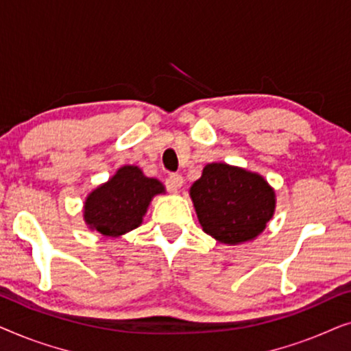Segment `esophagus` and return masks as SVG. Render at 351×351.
Masks as SVG:
<instances>
[{"mask_svg":"<svg viewBox=\"0 0 351 351\" xmlns=\"http://www.w3.org/2000/svg\"><path fill=\"white\" fill-rule=\"evenodd\" d=\"M167 189L172 190V191H177L182 189V185H184V177H182L180 174H171L169 179H167L166 182Z\"/></svg>","mask_w":351,"mask_h":351,"instance_id":"1","label":"esophagus"}]
</instances>
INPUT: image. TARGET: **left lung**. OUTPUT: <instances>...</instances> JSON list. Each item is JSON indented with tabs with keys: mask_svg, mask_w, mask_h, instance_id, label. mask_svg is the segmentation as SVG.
I'll return each instance as SVG.
<instances>
[{
	"mask_svg": "<svg viewBox=\"0 0 351 351\" xmlns=\"http://www.w3.org/2000/svg\"><path fill=\"white\" fill-rule=\"evenodd\" d=\"M203 232L234 246L256 239L275 214L273 186L257 172L227 162H209L190 186Z\"/></svg>",
	"mask_w": 351,
	"mask_h": 351,
	"instance_id": "obj_1",
	"label": "left lung"
}]
</instances>
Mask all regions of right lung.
Segmentation results:
<instances>
[{"instance_id": "add662e5", "label": "right lung", "mask_w": 351, "mask_h": 351, "mask_svg": "<svg viewBox=\"0 0 351 351\" xmlns=\"http://www.w3.org/2000/svg\"><path fill=\"white\" fill-rule=\"evenodd\" d=\"M166 193L158 179L147 177L138 166L126 165L86 196L83 219L89 230L119 238L141 227L156 195Z\"/></svg>"}]
</instances>
